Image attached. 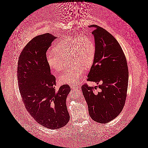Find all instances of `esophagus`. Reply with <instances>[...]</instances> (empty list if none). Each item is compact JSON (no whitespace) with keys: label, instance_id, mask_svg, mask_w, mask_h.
<instances>
[{"label":"esophagus","instance_id":"1","mask_svg":"<svg viewBox=\"0 0 148 148\" xmlns=\"http://www.w3.org/2000/svg\"><path fill=\"white\" fill-rule=\"evenodd\" d=\"M70 87L71 88H79V86L76 85H70Z\"/></svg>","mask_w":148,"mask_h":148}]
</instances>
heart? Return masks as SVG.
Returning <instances> with one entry per match:
<instances>
[{
  "label": "heart",
  "instance_id": "b5f03b06",
  "mask_svg": "<svg viewBox=\"0 0 148 148\" xmlns=\"http://www.w3.org/2000/svg\"><path fill=\"white\" fill-rule=\"evenodd\" d=\"M53 51L54 54L46 56L49 67L56 72L62 70L64 60L69 56L72 65L59 76L58 81L62 84L74 85L79 80L84 67L90 68L93 62L96 45L90 36L68 38L60 42Z\"/></svg>",
  "mask_w": 148,
  "mask_h": 148
}]
</instances>
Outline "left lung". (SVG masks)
I'll return each instance as SVG.
<instances>
[{"label": "left lung", "instance_id": "8db88e82", "mask_svg": "<svg viewBox=\"0 0 148 148\" xmlns=\"http://www.w3.org/2000/svg\"><path fill=\"white\" fill-rule=\"evenodd\" d=\"M94 28L96 52L87 81L96 82L95 87L87 84L81 90L91 118L107 123L118 116L125 103L129 71L125 54L116 39L101 27ZM99 91L97 92V88Z\"/></svg>", "mask_w": 148, "mask_h": 148}]
</instances>
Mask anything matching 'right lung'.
<instances>
[{
    "mask_svg": "<svg viewBox=\"0 0 148 148\" xmlns=\"http://www.w3.org/2000/svg\"><path fill=\"white\" fill-rule=\"evenodd\" d=\"M56 38L49 33L33 38L18 58V85L27 111L38 123L49 129H58L69 121L66 99L68 85L55 90L56 78L51 74L46 52Z\"/></svg>",
    "mask_w": 148,
    "mask_h": 148,
    "instance_id": "obj_1",
    "label": "right lung"
}]
</instances>
